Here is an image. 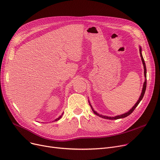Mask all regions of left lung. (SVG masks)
I'll list each match as a JSON object with an SVG mask.
<instances>
[{
	"instance_id": "obj_1",
	"label": "left lung",
	"mask_w": 160,
	"mask_h": 160,
	"mask_svg": "<svg viewBox=\"0 0 160 160\" xmlns=\"http://www.w3.org/2000/svg\"><path fill=\"white\" fill-rule=\"evenodd\" d=\"M142 49H141V47L139 46V53H140V56H141V60H142V65H143V67H144V75H145V82H144V83H143V86H142V92L141 93V95L139 98V100H138V102L135 104V105H134L132 109H130V110L125 113H123L122 115H117V116H115V117H108V116H105V115H100L99 113H98L96 111H95L93 110V107H92L91 104H90V102L89 100H88L89 101V105L92 109V110H93V113L95 114H96L97 115H98V117H102V118H104V119H110V120H115V119H121V118H124V117L128 116L129 115H130L133 112V110H135V108L138 106V105L139 104V102H141V100H142V97H143L144 95H145V90H146V88H147V69H146V65H145V61H144V59H143V57H142Z\"/></svg>"
}]
</instances>
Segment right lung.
<instances>
[{"label": "right lung", "instance_id": "1", "mask_svg": "<svg viewBox=\"0 0 160 160\" xmlns=\"http://www.w3.org/2000/svg\"><path fill=\"white\" fill-rule=\"evenodd\" d=\"M63 113H62V115H60V117H58V118H57V119H55V120H54V121H58V120H60V119H61V118H62V115H63Z\"/></svg>", "mask_w": 160, "mask_h": 160}]
</instances>
